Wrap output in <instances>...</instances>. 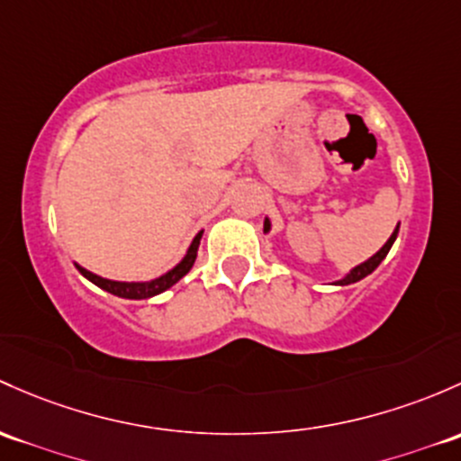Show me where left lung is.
<instances>
[{
	"label": "left lung",
	"instance_id": "left-lung-1",
	"mask_svg": "<svg viewBox=\"0 0 461 461\" xmlns=\"http://www.w3.org/2000/svg\"><path fill=\"white\" fill-rule=\"evenodd\" d=\"M263 231L265 234H269L271 231V221L269 218H265V225H263ZM397 231H400V222H397L395 225V230H393V234L389 236V240H386L384 245L380 247V249L375 251V254L371 256V258H366L365 263H360V265H356V267L353 269H348L345 276H342V278H338L336 283L333 285H340V287H345V285H351V283H357V280H362V278H366V276L371 274V271H375L377 269V265L382 263V260L386 258V254H389V249L391 247H393V243H395V239H397Z\"/></svg>",
	"mask_w": 461,
	"mask_h": 461
}]
</instances>
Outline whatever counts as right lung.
<instances>
[{
  "label": "right lung",
  "instance_id": "1",
  "mask_svg": "<svg viewBox=\"0 0 461 461\" xmlns=\"http://www.w3.org/2000/svg\"><path fill=\"white\" fill-rule=\"evenodd\" d=\"M201 236H203V230L198 231L196 236H194V240L187 247L185 256H183L181 260H178L176 265H174L172 269L166 271L163 276H158V278H152V280H143V283H125V280H110V278H101V276L92 274L86 267H81V265L75 263V267L79 269V274L84 276V278H88L90 283H95L96 287H101L104 292L113 294V295H119V298H128V300H145V298H152V295H158L163 292H167L172 285H176L178 280L183 278V276L187 274V271L192 269L194 260H196V254H198V245H201Z\"/></svg>",
  "mask_w": 461,
  "mask_h": 461
}]
</instances>
